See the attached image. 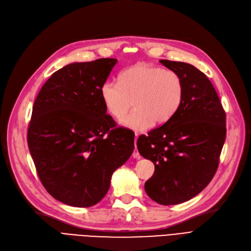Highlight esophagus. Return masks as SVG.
Returning <instances> with one entry per match:
<instances>
[{
    "label": "esophagus",
    "mask_w": 251,
    "mask_h": 251,
    "mask_svg": "<svg viewBox=\"0 0 251 251\" xmlns=\"http://www.w3.org/2000/svg\"><path fill=\"white\" fill-rule=\"evenodd\" d=\"M137 136H138V133L135 132V149L133 151V153H132V156L134 157V159H140V154L138 152V150L136 148V139H137Z\"/></svg>",
    "instance_id": "obj_1"
}]
</instances>
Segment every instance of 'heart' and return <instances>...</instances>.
Wrapping results in <instances>:
<instances>
[{
	"label": "heart",
	"instance_id": "b5f03b06",
	"mask_svg": "<svg viewBox=\"0 0 251 251\" xmlns=\"http://www.w3.org/2000/svg\"><path fill=\"white\" fill-rule=\"evenodd\" d=\"M183 95L184 83L176 71L146 64L131 66L119 76V83L105 81L100 87L104 107L116 119L127 114L133 100L135 109L122 124L134 130L166 123L180 107Z\"/></svg>",
	"mask_w": 251,
	"mask_h": 251
}]
</instances>
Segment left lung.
Here are the masks:
<instances>
[{
    "label": "left lung",
    "instance_id": "obj_1",
    "mask_svg": "<svg viewBox=\"0 0 251 251\" xmlns=\"http://www.w3.org/2000/svg\"><path fill=\"white\" fill-rule=\"evenodd\" d=\"M160 62L181 76L183 100L166 123L138 137L137 149L154 165L146 192L157 203L173 205L191 200L214 178L226 138V112L204 73L187 63Z\"/></svg>",
    "mask_w": 251,
    "mask_h": 251
}]
</instances>
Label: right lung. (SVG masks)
Here are the masks:
<instances>
[{"label": "right lung", "mask_w": 251, "mask_h": 251, "mask_svg": "<svg viewBox=\"0 0 251 251\" xmlns=\"http://www.w3.org/2000/svg\"><path fill=\"white\" fill-rule=\"evenodd\" d=\"M117 60L69 64L52 73L35 99L27 143L39 180L59 201L97 204L114 171L134 150V133L107 114L100 87Z\"/></svg>", "instance_id": "obj_1"}]
</instances>
